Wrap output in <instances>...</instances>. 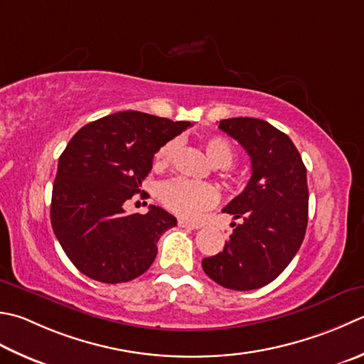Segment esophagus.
Instances as JSON below:
<instances>
[{
  "label": "esophagus",
  "instance_id": "1",
  "mask_svg": "<svg viewBox=\"0 0 364 364\" xmlns=\"http://www.w3.org/2000/svg\"><path fill=\"white\" fill-rule=\"evenodd\" d=\"M178 225L181 227V229H191V230H197L200 229V224H194V223H189V220H184V219H180L178 220Z\"/></svg>",
  "mask_w": 364,
  "mask_h": 364
}]
</instances>
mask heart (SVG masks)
Instances as JSON below:
<instances>
[{
  "mask_svg": "<svg viewBox=\"0 0 364 364\" xmlns=\"http://www.w3.org/2000/svg\"><path fill=\"white\" fill-rule=\"evenodd\" d=\"M178 140H170L164 144L154 154V166L164 167L173 159L178 149ZM205 151L210 161L218 167H229L233 162L235 151L229 140L224 137L205 139ZM159 197L162 203L170 211L184 219H196L202 215L205 210L215 206L219 200L218 189L210 183L188 180V178H175V180L166 181L161 186Z\"/></svg>",
  "mask_w": 364,
  "mask_h": 364,
  "instance_id": "heart-1",
  "label": "heart"
}]
</instances>
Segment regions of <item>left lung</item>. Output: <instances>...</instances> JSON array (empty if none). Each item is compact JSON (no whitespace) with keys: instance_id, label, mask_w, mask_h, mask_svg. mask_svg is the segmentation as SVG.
Segmentation results:
<instances>
[{"instance_id":"left-lung-1","label":"left lung","mask_w":364,"mask_h":364,"mask_svg":"<svg viewBox=\"0 0 364 364\" xmlns=\"http://www.w3.org/2000/svg\"><path fill=\"white\" fill-rule=\"evenodd\" d=\"M251 158L245 191L223 210L240 224L219 254L202 260L206 276L232 290H254L274 281L300 249L308 227V178L289 135L257 118L219 121Z\"/></svg>"}]
</instances>
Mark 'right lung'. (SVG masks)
Masks as SVG:
<instances>
[{
	"instance_id": "add662e5",
	"label": "right lung",
	"mask_w": 364,
	"mask_h": 364,
	"mask_svg": "<svg viewBox=\"0 0 364 364\" xmlns=\"http://www.w3.org/2000/svg\"><path fill=\"white\" fill-rule=\"evenodd\" d=\"M189 126L126 110L88 123L70 139L58 161L50 219L78 272L118 284L151 267L161 235L176 219L154 205L146 215H126L124 203L144 192L156 151Z\"/></svg>"
}]
</instances>
